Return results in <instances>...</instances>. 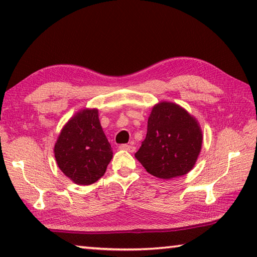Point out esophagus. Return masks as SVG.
Masks as SVG:
<instances>
[{"label": "esophagus", "instance_id": "obj_1", "mask_svg": "<svg viewBox=\"0 0 257 257\" xmlns=\"http://www.w3.org/2000/svg\"><path fill=\"white\" fill-rule=\"evenodd\" d=\"M119 149H120V150H123V151H128V152H130V153H133V152H135V146L127 145V144L120 145Z\"/></svg>", "mask_w": 257, "mask_h": 257}]
</instances>
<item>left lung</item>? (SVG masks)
I'll return each instance as SVG.
<instances>
[{
  "mask_svg": "<svg viewBox=\"0 0 257 257\" xmlns=\"http://www.w3.org/2000/svg\"><path fill=\"white\" fill-rule=\"evenodd\" d=\"M202 143V130L193 115L178 104L161 102L152 108L146 138L135 156L151 175L172 179L194 168Z\"/></svg>",
  "mask_w": 257,
  "mask_h": 257,
  "instance_id": "left-lung-1",
  "label": "left lung"
}]
</instances>
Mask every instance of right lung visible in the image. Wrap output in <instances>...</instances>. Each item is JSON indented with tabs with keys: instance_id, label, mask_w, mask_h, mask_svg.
I'll return each mask as SVG.
<instances>
[{
	"instance_id": "right-lung-1",
	"label": "right lung",
	"mask_w": 257,
	"mask_h": 257,
	"mask_svg": "<svg viewBox=\"0 0 257 257\" xmlns=\"http://www.w3.org/2000/svg\"><path fill=\"white\" fill-rule=\"evenodd\" d=\"M54 155L60 170L77 185H92L105 173L113 152L97 108H84L68 121L55 143Z\"/></svg>"
}]
</instances>
